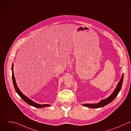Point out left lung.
Instances as JSON below:
<instances>
[{
  "label": "left lung",
  "instance_id": "8db88e82",
  "mask_svg": "<svg viewBox=\"0 0 131 131\" xmlns=\"http://www.w3.org/2000/svg\"><path fill=\"white\" fill-rule=\"evenodd\" d=\"M123 79H124V74L123 75L120 81L118 83V85L115 89L114 91L113 92V93L107 99L102 100L101 102H100L98 104H83V105L85 107H87L90 108H99L101 107H103L109 104L111 102H112L115 97L117 96L118 94L119 93V91L121 90L122 87V84H123Z\"/></svg>",
  "mask_w": 131,
  "mask_h": 131
}]
</instances>
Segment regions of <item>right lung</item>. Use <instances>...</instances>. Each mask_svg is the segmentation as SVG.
Here are the masks:
<instances>
[{
  "label": "right lung",
  "mask_w": 131,
  "mask_h": 131,
  "mask_svg": "<svg viewBox=\"0 0 131 131\" xmlns=\"http://www.w3.org/2000/svg\"><path fill=\"white\" fill-rule=\"evenodd\" d=\"M12 80H13V84H14V86L15 88V89L16 91V92L18 93V94L20 96V97L25 102H26L27 104H28V105L33 106L34 107L36 108H43V107H49L50 105H48V104H45V105H39L38 104L35 102H34L33 101H32L31 100H30V99H29L28 97H27L26 96H25L19 89V88H18L16 83V81H15V79L14 77V75L13 73V64H12Z\"/></svg>",
  "instance_id": "right-lung-1"
}]
</instances>
